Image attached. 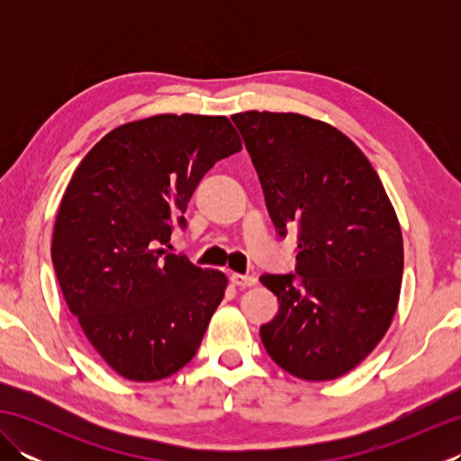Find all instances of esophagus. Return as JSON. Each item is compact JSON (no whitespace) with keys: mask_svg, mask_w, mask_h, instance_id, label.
Returning a JSON list of instances; mask_svg holds the SVG:
<instances>
[{"mask_svg":"<svg viewBox=\"0 0 461 461\" xmlns=\"http://www.w3.org/2000/svg\"><path fill=\"white\" fill-rule=\"evenodd\" d=\"M230 281H231V285H236V287H253L258 283V277L243 276V273H231Z\"/></svg>","mask_w":461,"mask_h":461,"instance_id":"34e87169","label":"esophagus"}]
</instances>
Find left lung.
Returning <instances> with one entry per match:
<instances>
[{
  "label": "left lung",
  "mask_w": 461,
  "mask_h": 461,
  "mask_svg": "<svg viewBox=\"0 0 461 461\" xmlns=\"http://www.w3.org/2000/svg\"><path fill=\"white\" fill-rule=\"evenodd\" d=\"M279 236L297 225V276H261L277 295L263 347L289 375L322 382L365 360L393 325L402 230L376 170L335 126L297 113L231 116Z\"/></svg>",
  "instance_id": "left-lung-1"
}]
</instances>
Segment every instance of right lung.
I'll list each match as a JSON object with an SVG mask.
<instances>
[{
	"mask_svg": "<svg viewBox=\"0 0 461 461\" xmlns=\"http://www.w3.org/2000/svg\"><path fill=\"white\" fill-rule=\"evenodd\" d=\"M240 150L228 116L156 114L104 134L73 172L51 259L68 311L122 378L172 376L198 350L228 276L162 246L203 174Z\"/></svg>",
	"mask_w": 461,
	"mask_h": 461,
	"instance_id": "right-lung-1",
	"label": "right lung"
}]
</instances>
